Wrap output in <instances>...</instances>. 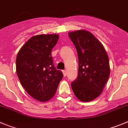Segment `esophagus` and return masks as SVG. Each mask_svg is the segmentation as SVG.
Instances as JSON below:
<instances>
[{"label": "esophagus", "instance_id": "1", "mask_svg": "<svg viewBox=\"0 0 128 128\" xmlns=\"http://www.w3.org/2000/svg\"><path fill=\"white\" fill-rule=\"evenodd\" d=\"M62 72H63V76H64V77H65V76H66V70H63V71H62Z\"/></svg>", "mask_w": 128, "mask_h": 128}]
</instances>
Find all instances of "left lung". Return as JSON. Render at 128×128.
<instances>
[{
  "label": "left lung",
  "instance_id": "left-lung-1",
  "mask_svg": "<svg viewBox=\"0 0 128 128\" xmlns=\"http://www.w3.org/2000/svg\"><path fill=\"white\" fill-rule=\"evenodd\" d=\"M75 45L78 59V76L71 83L79 100L90 102L99 96L109 78V60L99 40L90 32L76 30L68 33Z\"/></svg>",
  "mask_w": 128,
  "mask_h": 128
}]
</instances>
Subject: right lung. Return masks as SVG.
<instances>
[{
	"label": "right lung",
	"instance_id": "right-lung-1",
	"mask_svg": "<svg viewBox=\"0 0 128 128\" xmlns=\"http://www.w3.org/2000/svg\"><path fill=\"white\" fill-rule=\"evenodd\" d=\"M59 38L58 34L32 37L22 47L16 57V73L29 95L39 102L54 96L63 73L53 65L51 51Z\"/></svg>",
	"mask_w": 128,
	"mask_h": 128
}]
</instances>
